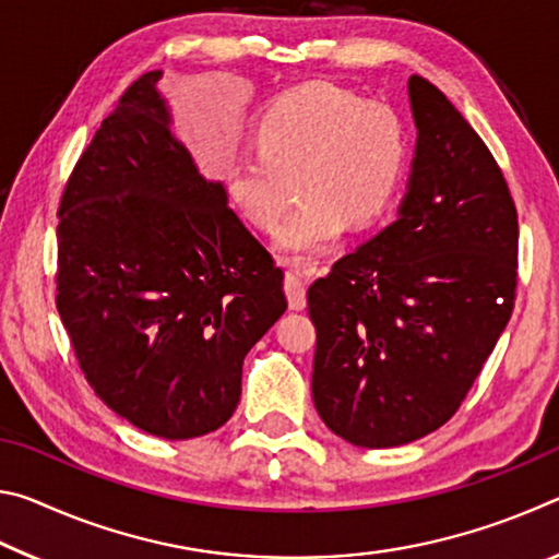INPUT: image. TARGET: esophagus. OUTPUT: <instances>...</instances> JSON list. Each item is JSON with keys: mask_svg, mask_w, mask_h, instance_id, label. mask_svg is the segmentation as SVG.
I'll return each mask as SVG.
<instances>
[{"mask_svg": "<svg viewBox=\"0 0 559 559\" xmlns=\"http://www.w3.org/2000/svg\"><path fill=\"white\" fill-rule=\"evenodd\" d=\"M283 290H286V296H288L290 310L306 308V281L300 278V273L288 271L286 281H283Z\"/></svg>", "mask_w": 559, "mask_h": 559, "instance_id": "1", "label": "esophagus"}]
</instances>
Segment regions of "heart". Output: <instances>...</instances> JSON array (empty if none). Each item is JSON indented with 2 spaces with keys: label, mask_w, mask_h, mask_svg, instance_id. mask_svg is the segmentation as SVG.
Returning <instances> with one entry per match:
<instances>
[{
  "label": "heart",
  "mask_w": 559,
  "mask_h": 559,
  "mask_svg": "<svg viewBox=\"0 0 559 559\" xmlns=\"http://www.w3.org/2000/svg\"><path fill=\"white\" fill-rule=\"evenodd\" d=\"M251 145L253 153L234 155L222 169L226 200L253 229L271 231L296 187L300 204L276 234L278 251L290 261H313L349 224L380 219L409 159L394 108L330 83L273 100L253 122Z\"/></svg>",
  "instance_id": "heart-1"
}]
</instances>
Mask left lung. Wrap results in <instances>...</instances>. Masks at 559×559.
Here are the masks:
<instances>
[{
  "label": "left lung",
  "instance_id": "left-lung-1",
  "mask_svg": "<svg viewBox=\"0 0 559 559\" xmlns=\"http://www.w3.org/2000/svg\"><path fill=\"white\" fill-rule=\"evenodd\" d=\"M409 100L400 214L308 288L316 409L362 449L443 427L515 306L518 212L496 157L427 79L412 75Z\"/></svg>",
  "mask_w": 559,
  "mask_h": 559
}]
</instances>
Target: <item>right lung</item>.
Masks as SVG:
<instances>
[{
	"mask_svg": "<svg viewBox=\"0 0 559 559\" xmlns=\"http://www.w3.org/2000/svg\"><path fill=\"white\" fill-rule=\"evenodd\" d=\"M159 75L122 93L66 182L56 308L100 400L182 441L229 421L243 357L288 302L222 182L169 132Z\"/></svg>",
	"mask_w": 559,
	"mask_h": 559,
	"instance_id": "obj_1",
	"label": "right lung"
}]
</instances>
